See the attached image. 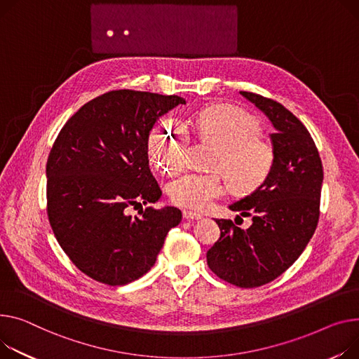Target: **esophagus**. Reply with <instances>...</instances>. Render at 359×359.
<instances>
[{
  "instance_id": "obj_1",
  "label": "esophagus",
  "mask_w": 359,
  "mask_h": 359,
  "mask_svg": "<svg viewBox=\"0 0 359 359\" xmlns=\"http://www.w3.org/2000/svg\"><path fill=\"white\" fill-rule=\"evenodd\" d=\"M183 218L184 219H192V221H198V219H202V215L201 213H196V212H192V210H183Z\"/></svg>"
}]
</instances>
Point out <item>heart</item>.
<instances>
[{
  "mask_svg": "<svg viewBox=\"0 0 359 359\" xmlns=\"http://www.w3.org/2000/svg\"><path fill=\"white\" fill-rule=\"evenodd\" d=\"M198 135L218 146L209 169L215 173L186 175L169 184L167 194L173 203L202 209L225 194L226 179L235 194L255 192L269 179L274 151L259 140L261 127L244 109L222 104L202 111L195 123ZM189 133L173 118L161 121L150 134L149 156L156 169L165 176L184 170L189 156Z\"/></svg>",
  "mask_w": 359,
  "mask_h": 359,
  "instance_id": "b5f03b06",
  "label": "heart"
}]
</instances>
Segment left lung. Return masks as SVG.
I'll use <instances>...</instances> for the list:
<instances>
[{"label":"left lung","mask_w":359,"mask_h":359,"mask_svg":"<svg viewBox=\"0 0 359 359\" xmlns=\"http://www.w3.org/2000/svg\"><path fill=\"white\" fill-rule=\"evenodd\" d=\"M274 127V164L269 179L251 195L229 205L250 228L217 219L219 240L208 251L209 269L238 287H258L281 276L300 257L319 221L323 167L313 138L281 104L240 92Z\"/></svg>","instance_id":"left-lung-1"}]
</instances>
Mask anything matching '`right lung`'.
Here are the masks:
<instances>
[{"mask_svg": "<svg viewBox=\"0 0 359 359\" xmlns=\"http://www.w3.org/2000/svg\"><path fill=\"white\" fill-rule=\"evenodd\" d=\"M180 104L186 101L177 95L111 90L60 130L46 164L47 215L63 251L90 278L109 285L140 278L180 224L175 206L127 213L161 198L149 167V137Z\"/></svg>", "mask_w": 359, "mask_h": 359, "instance_id": "add662e5", "label": "right lung"}]
</instances>
